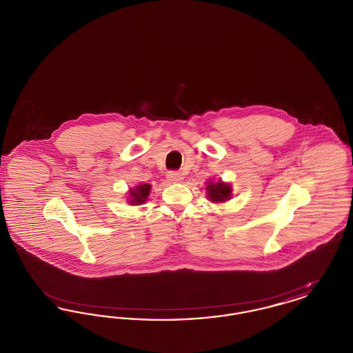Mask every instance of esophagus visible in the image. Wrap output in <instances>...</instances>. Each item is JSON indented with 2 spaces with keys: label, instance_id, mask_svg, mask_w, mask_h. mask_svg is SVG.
I'll list each match as a JSON object with an SVG mask.
<instances>
[{
  "label": "esophagus",
  "instance_id": "obj_1",
  "mask_svg": "<svg viewBox=\"0 0 353 353\" xmlns=\"http://www.w3.org/2000/svg\"><path fill=\"white\" fill-rule=\"evenodd\" d=\"M167 179H168L169 183H173V184L183 181V176L180 173H177V172H168Z\"/></svg>",
  "mask_w": 353,
  "mask_h": 353
}]
</instances>
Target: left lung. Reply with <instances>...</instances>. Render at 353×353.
I'll return each mask as SVG.
<instances>
[{"mask_svg":"<svg viewBox=\"0 0 353 353\" xmlns=\"http://www.w3.org/2000/svg\"><path fill=\"white\" fill-rule=\"evenodd\" d=\"M206 190V197L209 201L214 203H222V202L229 201L233 194V188L230 183H225L222 180L213 181L209 180L205 186Z\"/></svg>","mask_w":353,"mask_h":353,"instance_id":"obj_1","label":"left lung"}]
</instances>
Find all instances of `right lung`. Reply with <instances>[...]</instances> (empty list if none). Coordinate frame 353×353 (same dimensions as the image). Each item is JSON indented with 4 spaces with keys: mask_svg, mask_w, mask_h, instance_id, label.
<instances>
[{
    "mask_svg": "<svg viewBox=\"0 0 353 353\" xmlns=\"http://www.w3.org/2000/svg\"><path fill=\"white\" fill-rule=\"evenodd\" d=\"M151 193V185L150 184H139L131 188L128 190V196H127V203L130 205H141L148 201Z\"/></svg>",
    "mask_w": 353,
    "mask_h": 353,
    "instance_id": "obj_1",
    "label": "right lung"
}]
</instances>
